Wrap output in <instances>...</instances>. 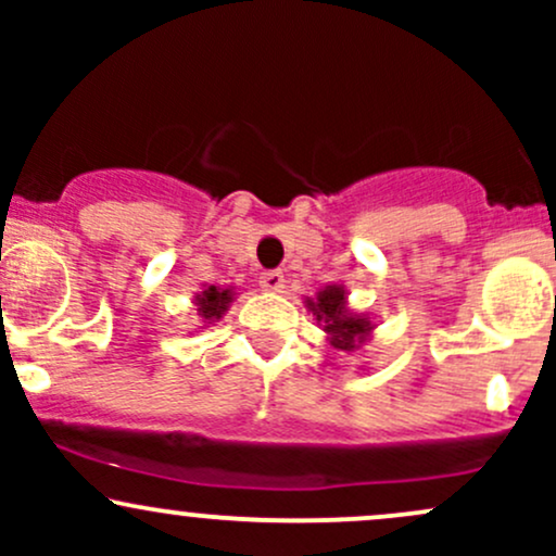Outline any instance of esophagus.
Masks as SVG:
<instances>
[{"instance_id":"1","label":"esophagus","mask_w":556,"mask_h":556,"mask_svg":"<svg viewBox=\"0 0 556 556\" xmlns=\"http://www.w3.org/2000/svg\"><path fill=\"white\" fill-rule=\"evenodd\" d=\"M258 285L264 287V290H269V292H282V287H285V274L279 271V269H274V271H264L258 277Z\"/></svg>"}]
</instances>
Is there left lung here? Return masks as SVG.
<instances>
[{
    "mask_svg": "<svg viewBox=\"0 0 556 556\" xmlns=\"http://www.w3.org/2000/svg\"><path fill=\"white\" fill-rule=\"evenodd\" d=\"M314 311L318 314V321L324 318V324H327L331 344H334L337 350H348L350 353V350L358 342H363V337L371 331L366 318L348 314L342 287H327V290L318 292V308Z\"/></svg>",
    "mask_w": 556,
    "mask_h": 556,
    "instance_id": "8db88e82",
    "label": "left lung"
}]
</instances>
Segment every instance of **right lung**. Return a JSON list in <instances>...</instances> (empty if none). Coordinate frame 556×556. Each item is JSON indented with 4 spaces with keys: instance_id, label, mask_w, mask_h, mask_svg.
<instances>
[{
    "instance_id": "1",
    "label": "right lung",
    "mask_w": 556,
    "mask_h": 556,
    "mask_svg": "<svg viewBox=\"0 0 556 556\" xmlns=\"http://www.w3.org/2000/svg\"><path fill=\"white\" fill-rule=\"evenodd\" d=\"M229 303H232V292L208 287V290H203V295H198V314L203 318H219Z\"/></svg>"
}]
</instances>
